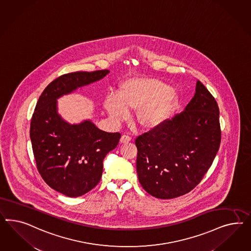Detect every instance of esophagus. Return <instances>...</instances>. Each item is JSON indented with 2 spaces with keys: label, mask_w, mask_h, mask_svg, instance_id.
<instances>
[{
  "label": "esophagus",
  "mask_w": 251,
  "mask_h": 251,
  "mask_svg": "<svg viewBox=\"0 0 251 251\" xmlns=\"http://www.w3.org/2000/svg\"><path fill=\"white\" fill-rule=\"evenodd\" d=\"M131 141V138L130 137L128 136V135H122V138H121V143L122 144H126V143H129Z\"/></svg>",
  "instance_id": "obj_1"
}]
</instances>
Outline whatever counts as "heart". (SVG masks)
Instances as JSON below:
<instances>
[{
    "instance_id": "obj_1",
    "label": "heart",
    "mask_w": 251,
    "mask_h": 251,
    "mask_svg": "<svg viewBox=\"0 0 251 251\" xmlns=\"http://www.w3.org/2000/svg\"><path fill=\"white\" fill-rule=\"evenodd\" d=\"M178 103V92L167 83L152 78L132 77L122 81L117 96L107 95L103 106L115 122L125 120L129 110L137 111L139 125L152 130L167 123Z\"/></svg>"
}]
</instances>
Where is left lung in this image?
<instances>
[{
    "instance_id": "obj_1",
    "label": "left lung",
    "mask_w": 251,
    "mask_h": 251,
    "mask_svg": "<svg viewBox=\"0 0 251 251\" xmlns=\"http://www.w3.org/2000/svg\"><path fill=\"white\" fill-rule=\"evenodd\" d=\"M219 113L212 94L197 81L184 111L137 138V175L146 192L167 200L197 186L219 150Z\"/></svg>"
}]
</instances>
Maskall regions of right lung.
<instances>
[{
	"instance_id": "obj_1",
	"label": "right lung",
	"mask_w": 251,
	"mask_h": 251,
	"mask_svg": "<svg viewBox=\"0 0 251 251\" xmlns=\"http://www.w3.org/2000/svg\"><path fill=\"white\" fill-rule=\"evenodd\" d=\"M108 70L75 72L58 77L38 99L31 119L30 139L38 172L50 188L79 197L95 188L103 172V160L119 144V132L99 129L90 120L71 124L58 112L64 95L101 80Z\"/></svg>"
}]
</instances>
